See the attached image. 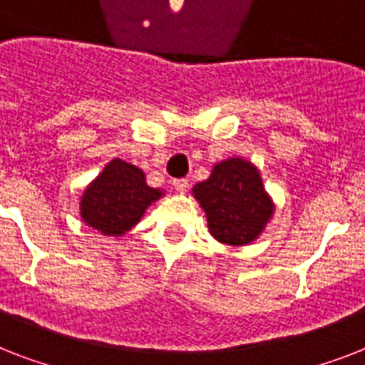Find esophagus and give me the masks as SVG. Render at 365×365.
<instances>
[{
	"label": "esophagus",
	"instance_id": "1",
	"mask_svg": "<svg viewBox=\"0 0 365 365\" xmlns=\"http://www.w3.org/2000/svg\"><path fill=\"white\" fill-rule=\"evenodd\" d=\"M172 185H174V191H176V193H180V195H183L185 193V191H187V180H174V183H172Z\"/></svg>",
	"mask_w": 365,
	"mask_h": 365
}]
</instances>
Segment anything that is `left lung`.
I'll use <instances>...</instances> for the list:
<instances>
[{"label": "left lung", "mask_w": 365, "mask_h": 365, "mask_svg": "<svg viewBox=\"0 0 365 365\" xmlns=\"http://www.w3.org/2000/svg\"><path fill=\"white\" fill-rule=\"evenodd\" d=\"M191 191L205 210L210 235L227 246H248L259 239L274 214V200L257 166L242 157L216 163L208 180Z\"/></svg>", "instance_id": "8db88e82"}]
</instances>
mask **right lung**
<instances>
[{
	"label": "right lung",
	"instance_id": "right-lung-1",
	"mask_svg": "<svg viewBox=\"0 0 365 365\" xmlns=\"http://www.w3.org/2000/svg\"><path fill=\"white\" fill-rule=\"evenodd\" d=\"M160 197L165 191L149 187L142 168L115 157L85 187L79 214L100 235L125 237Z\"/></svg>",
	"mask_w": 365,
	"mask_h": 365
}]
</instances>
